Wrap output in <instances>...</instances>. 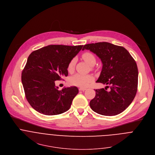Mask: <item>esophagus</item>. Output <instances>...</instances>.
Listing matches in <instances>:
<instances>
[{"instance_id":"1","label":"esophagus","mask_w":155,"mask_h":155,"mask_svg":"<svg viewBox=\"0 0 155 155\" xmlns=\"http://www.w3.org/2000/svg\"><path fill=\"white\" fill-rule=\"evenodd\" d=\"M86 89V88H83V87H80V88H79V91H85Z\"/></svg>"}]
</instances>
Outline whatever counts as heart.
<instances>
[{
	"mask_svg": "<svg viewBox=\"0 0 155 155\" xmlns=\"http://www.w3.org/2000/svg\"><path fill=\"white\" fill-rule=\"evenodd\" d=\"M83 59L90 66H94L95 63V58L93 54L90 52H86L82 55ZM76 63V59L75 58H72L68 66V71L69 72L73 71L75 64ZM94 78L92 75H84L81 74H77L70 78L69 83L73 86H76L78 87H84L87 86L89 83H91Z\"/></svg>",
	"mask_w": 155,
	"mask_h": 155,
	"instance_id": "heart-1",
	"label": "heart"
}]
</instances>
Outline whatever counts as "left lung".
<instances>
[{
  "label": "left lung",
  "instance_id": "1",
  "mask_svg": "<svg viewBox=\"0 0 155 155\" xmlns=\"http://www.w3.org/2000/svg\"><path fill=\"white\" fill-rule=\"evenodd\" d=\"M101 60L103 66L97 83L111 85V90L95 89L90 101L91 109L104 116H116L131 104L137 90L138 69L136 61L122 46L101 42L84 45Z\"/></svg>",
  "mask_w": 155,
  "mask_h": 155
}]
</instances>
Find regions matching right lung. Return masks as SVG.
<instances>
[{"mask_svg": "<svg viewBox=\"0 0 155 155\" xmlns=\"http://www.w3.org/2000/svg\"><path fill=\"white\" fill-rule=\"evenodd\" d=\"M83 46L50 45L29 55L21 79L25 97L36 111L53 116L69 110L78 88L71 86L60 91L55 82L68 75V64Z\"/></svg>", "mask_w": 155, "mask_h": 155, "instance_id": "obj_1", "label": "right lung"}]
</instances>
